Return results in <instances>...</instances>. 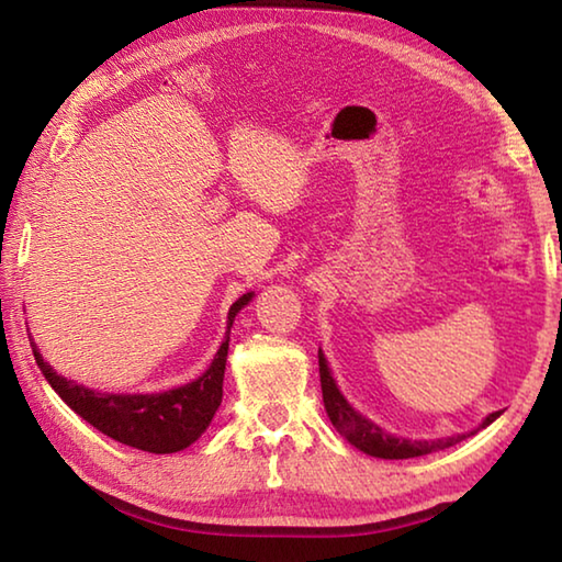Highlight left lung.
<instances>
[{
    "label": "left lung",
    "mask_w": 562,
    "mask_h": 562,
    "mask_svg": "<svg viewBox=\"0 0 562 562\" xmlns=\"http://www.w3.org/2000/svg\"><path fill=\"white\" fill-rule=\"evenodd\" d=\"M319 382H322V398H325L327 416L329 422L335 424V429L345 436L351 446H357L359 451L376 456V459H416V456L449 449V446L459 443L469 436V434H461V436H449V439H439V441H408V439H396V436L382 431L376 424L369 422V418L357 414L355 408L347 404V398L339 394L335 379H331L327 369V359L322 351H319ZM498 416L501 412H493L491 416H486V422H483L479 429H486V426L496 422Z\"/></svg>",
    "instance_id": "left-lung-1"
}]
</instances>
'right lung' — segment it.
Here are the masks:
<instances>
[{
	"label": "right lung",
	"instance_id": "add662e5",
	"mask_svg": "<svg viewBox=\"0 0 562 562\" xmlns=\"http://www.w3.org/2000/svg\"><path fill=\"white\" fill-rule=\"evenodd\" d=\"M250 300L252 292H247L233 302L231 315H227V335L221 349H217L211 369L203 376H198L195 382L170 389L164 394H99L93 389L56 374L36 351L34 341L32 351L54 392L81 418L97 426L101 434L111 436L113 441L133 446L138 451L176 453L193 443L207 429V424H211L217 406L223 402V376L233 317Z\"/></svg>",
	"mask_w": 562,
	"mask_h": 562
}]
</instances>
